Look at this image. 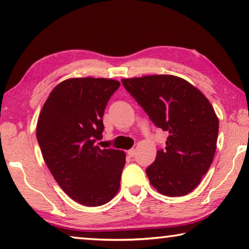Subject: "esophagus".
<instances>
[{
    "label": "esophagus",
    "instance_id": "esophagus-1",
    "mask_svg": "<svg viewBox=\"0 0 249 249\" xmlns=\"http://www.w3.org/2000/svg\"><path fill=\"white\" fill-rule=\"evenodd\" d=\"M127 154H128L129 157H134V156L136 155V150H135V149H129V150L127 151Z\"/></svg>",
    "mask_w": 249,
    "mask_h": 249
}]
</instances>
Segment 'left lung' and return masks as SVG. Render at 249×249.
I'll return each mask as SVG.
<instances>
[{"instance_id":"1","label":"left lung","mask_w":249,"mask_h":249,"mask_svg":"<svg viewBox=\"0 0 249 249\" xmlns=\"http://www.w3.org/2000/svg\"><path fill=\"white\" fill-rule=\"evenodd\" d=\"M151 122L167 130L165 149L146 169L150 184L167 196H182L199 185L213 161L218 119L201 91L169 74L122 79Z\"/></svg>"}]
</instances>
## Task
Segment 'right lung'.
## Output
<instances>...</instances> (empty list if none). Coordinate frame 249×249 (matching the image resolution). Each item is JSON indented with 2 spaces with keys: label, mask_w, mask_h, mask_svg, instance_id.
I'll return each instance as SVG.
<instances>
[{
  "label": "right lung",
  "mask_w": 249,
  "mask_h": 249,
  "mask_svg": "<svg viewBox=\"0 0 249 249\" xmlns=\"http://www.w3.org/2000/svg\"><path fill=\"white\" fill-rule=\"evenodd\" d=\"M120 86L104 78L68 79L52 91L39 114L36 136L46 165L80 204L103 205L120 189L124 151L95 145L102 140L104 109Z\"/></svg>",
  "instance_id": "right-lung-1"
}]
</instances>
